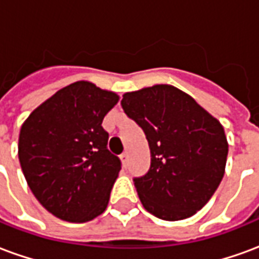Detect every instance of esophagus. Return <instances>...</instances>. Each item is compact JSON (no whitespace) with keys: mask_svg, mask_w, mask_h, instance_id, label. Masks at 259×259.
Instances as JSON below:
<instances>
[{"mask_svg":"<svg viewBox=\"0 0 259 259\" xmlns=\"http://www.w3.org/2000/svg\"><path fill=\"white\" fill-rule=\"evenodd\" d=\"M120 161L123 163H127V161H129V152H123V154L120 155Z\"/></svg>","mask_w":259,"mask_h":259,"instance_id":"1","label":"esophagus"}]
</instances>
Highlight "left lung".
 I'll return each instance as SVG.
<instances>
[{
  "mask_svg": "<svg viewBox=\"0 0 259 259\" xmlns=\"http://www.w3.org/2000/svg\"><path fill=\"white\" fill-rule=\"evenodd\" d=\"M122 107L150 147V170L135 179L143 206L163 221L193 217L225 175L229 144L221 122L170 84L124 93Z\"/></svg>",
  "mask_w": 259,
  "mask_h": 259,
  "instance_id": "obj_1",
  "label": "left lung"
}]
</instances>
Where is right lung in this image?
Instances as JSON below:
<instances>
[{"instance_id": "right-lung-1", "label": "right lung", "mask_w": 259, "mask_h": 259, "mask_svg": "<svg viewBox=\"0 0 259 259\" xmlns=\"http://www.w3.org/2000/svg\"><path fill=\"white\" fill-rule=\"evenodd\" d=\"M118 101L116 93L79 80L40 104L22 124L20 168L54 217L83 223L107 209L120 161L107 150L101 123Z\"/></svg>"}]
</instances>
